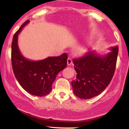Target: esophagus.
I'll list each match as a JSON object with an SVG mask.
<instances>
[{
  "label": "esophagus",
  "mask_w": 129,
  "mask_h": 129,
  "mask_svg": "<svg viewBox=\"0 0 129 129\" xmlns=\"http://www.w3.org/2000/svg\"><path fill=\"white\" fill-rule=\"evenodd\" d=\"M72 60L71 58H67V65L68 66H71L72 65Z\"/></svg>",
  "instance_id": "esophagus-1"
}]
</instances>
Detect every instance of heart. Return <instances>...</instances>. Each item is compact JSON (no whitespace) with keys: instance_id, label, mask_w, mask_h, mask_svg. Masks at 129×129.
<instances>
[{"instance_id":"heart-1","label":"heart","mask_w":129,"mask_h":129,"mask_svg":"<svg viewBox=\"0 0 129 129\" xmlns=\"http://www.w3.org/2000/svg\"><path fill=\"white\" fill-rule=\"evenodd\" d=\"M80 52L81 53H85L87 52V48L85 47H81L80 49Z\"/></svg>"}]
</instances>
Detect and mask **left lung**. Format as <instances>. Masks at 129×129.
<instances>
[{
    "mask_svg": "<svg viewBox=\"0 0 129 129\" xmlns=\"http://www.w3.org/2000/svg\"><path fill=\"white\" fill-rule=\"evenodd\" d=\"M110 49L111 52L104 55L93 50L73 60L77 75L71 84L77 97L82 99L93 98L101 94L110 84L116 67L119 47Z\"/></svg>",
    "mask_w": 129,
    "mask_h": 129,
    "instance_id": "8db88e82",
    "label": "left lung"
}]
</instances>
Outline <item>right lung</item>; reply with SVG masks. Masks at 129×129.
Returning a JSON list of instances; mask_svg holds the SVG:
<instances>
[{
    "mask_svg": "<svg viewBox=\"0 0 129 129\" xmlns=\"http://www.w3.org/2000/svg\"><path fill=\"white\" fill-rule=\"evenodd\" d=\"M29 22L27 20L15 32L12 42L11 60L13 71L19 84L33 95L43 97L52 90V85L58 73L67 67V54L33 61L22 55L18 46V36Z\"/></svg>",
    "mask_w": 129,
    "mask_h": 129,
    "instance_id": "1",
    "label": "right lung"
}]
</instances>
